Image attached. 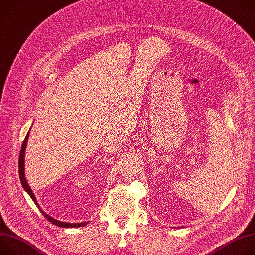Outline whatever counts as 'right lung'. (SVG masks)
<instances>
[{
  "mask_svg": "<svg viewBox=\"0 0 255 255\" xmlns=\"http://www.w3.org/2000/svg\"><path fill=\"white\" fill-rule=\"evenodd\" d=\"M31 129V128H30ZM29 133H27L26 137H25V140L22 144V147H21V151H20V156H19V175H20V180H21V184L24 188V190L28 193V195L31 197V199L33 200V202L35 203V205L38 207V209L40 210V212L43 214V216L46 218V219L51 222L52 224L58 226V227H63V228H76V227H82V226H85L87 225L89 222H82V223H66V222H61V221H58L56 219H54V218L48 216L39 206V204L37 203V200H36V197L34 195V193L32 192V190L30 189L27 180H26V177H25V165H24V162H25V150H26V146H27V141H28V138H29Z\"/></svg>",
  "mask_w": 255,
  "mask_h": 255,
  "instance_id": "add662e5",
  "label": "right lung"
}]
</instances>
